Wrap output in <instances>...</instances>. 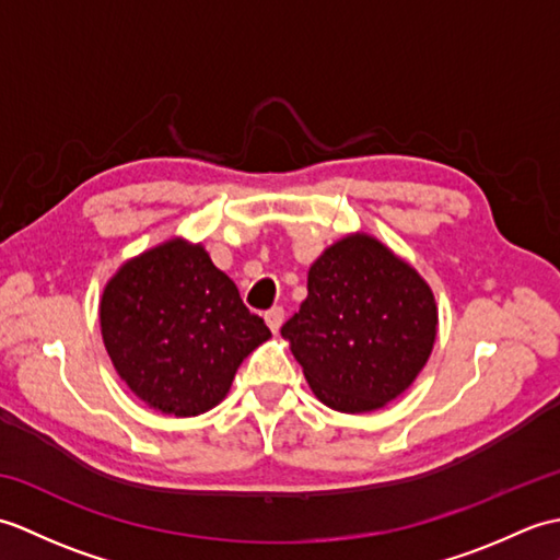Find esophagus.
<instances>
[{
    "instance_id": "obj_1",
    "label": "esophagus",
    "mask_w": 560,
    "mask_h": 560,
    "mask_svg": "<svg viewBox=\"0 0 560 560\" xmlns=\"http://www.w3.org/2000/svg\"><path fill=\"white\" fill-rule=\"evenodd\" d=\"M265 323L269 325V329L273 331V335H277V331L281 329V325H283V307H269V311L265 313Z\"/></svg>"
}]
</instances>
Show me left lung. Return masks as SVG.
<instances>
[{
    "label": "left lung",
    "mask_w": 560,
    "mask_h": 560,
    "mask_svg": "<svg viewBox=\"0 0 560 560\" xmlns=\"http://www.w3.org/2000/svg\"><path fill=\"white\" fill-rule=\"evenodd\" d=\"M438 335L433 291L377 237L353 233L307 271V299L281 337L329 409L385 407L421 373Z\"/></svg>",
    "instance_id": "obj_1"
}]
</instances>
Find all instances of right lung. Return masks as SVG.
Segmentation results:
<instances>
[{
	"mask_svg": "<svg viewBox=\"0 0 560 560\" xmlns=\"http://www.w3.org/2000/svg\"><path fill=\"white\" fill-rule=\"evenodd\" d=\"M105 351L127 387L161 413L199 416L271 337L201 245L173 237L125 261L101 299Z\"/></svg>",
	"mask_w": 560,
	"mask_h": 560,
	"instance_id": "1",
	"label": "right lung"
}]
</instances>
